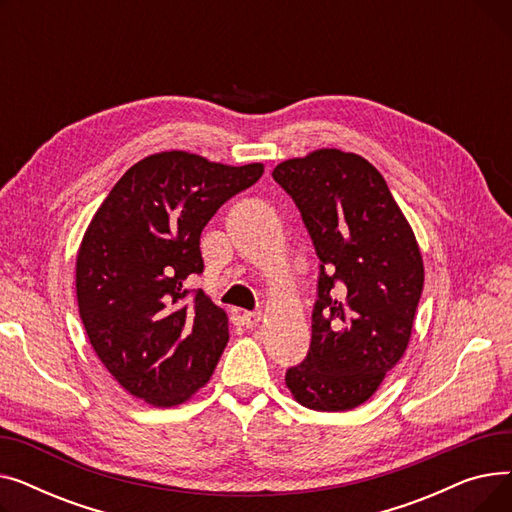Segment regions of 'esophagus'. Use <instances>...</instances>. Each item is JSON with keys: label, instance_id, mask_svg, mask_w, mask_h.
<instances>
[{"label": "esophagus", "instance_id": "1", "mask_svg": "<svg viewBox=\"0 0 512 512\" xmlns=\"http://www.w3.org/2000/svg\"><path fill=\"white\" fill-rule=\"evenodd\" d=\"M242 321H245V326L247 328H257L259 326V321H261V313L259 311H249V313H245L242 315Z\"/></svg>", "mask_w": 512, "mask_h": 512}]
</instances>
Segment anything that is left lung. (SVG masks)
<instances>
[{
    "mask_svg": "<svg viewBox=\"0 0 512 512\" xmlns=\"http://www.w3.org/2000/svg\"><path fill=\"white\" fill-rule=\"evenodd\" d=\"M274 180L299 207L319 257L307 357L286 386L313 411H351L405 355L423 290L415 234L384 176L338 149L282 161Z\"/></svg>",
    "mask_w": 512,
    "mask_h": 512,
    "instance_id": "1",
    "label": "left lung"
}]
</instances>
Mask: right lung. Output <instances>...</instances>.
<instances>
[{"mask_svg":"<svg viewBox=\"0 0 512 512\" xmlns=\"http://www.w3.org/2000/svg\"><path fill=\"white\" fill-rule=\"evenodd\" d=\"M261 164L224 166L168 151L116 182L76 257V299L97 357L116 382L153 407H176L207 384L228 342V317L203 290L199 238Z\"/></svg>","mask_w":512,"mask_h":512,"instance_id":"right-lung-1","label":"right lung"}]
</instances>
